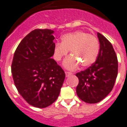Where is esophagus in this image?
<instances>
[{"instance_id":"esophagus-1","label":"esophagus","mask_w":127,"mask_h":127,"mask_svg":"<svg viewBox=\"0 0 127 127\" xmlns=\"http://www.w3.org/2000/svg\"><path fill=\"white\" fill-rule=\"evenodd\" d=\"M65 74H66V77H69V76H70L71 75H73V73H72L71 72H69V71H66L65 72Z\"/></svg>"}]
</instances>
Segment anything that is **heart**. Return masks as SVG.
I'll return each mask as SVG.
<instances>
[{
	"label": "heart",
	"instance_id": "b5f03b06",
	"mask_svg": "<svg viewBox=\"0 0 127 127\" xmlns=\"http://www.w3.org/2000/svg\"><path fill=\"white\" fill-rule=\"evenodd\" d=\"M99 49V41L95 36L83 31H76L63 35L61 43L54 46L53 57L56 61H61L70 51L72 56L65 59L63 65L68 69H75L79 63L83 67L93 64L97 58Z\"/></svg>",
	"mask_w": 127,
	"mask_h": 127
}]
</instances>
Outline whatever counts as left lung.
I'll list each match as a JSON object with an SVG mask.
<instances>
[{
    "label": "left lung",
    "instance_id": "8db88e82",
    "mask_svg": "<svg viewBox=\"0 0 127 127\" xmlns=\"http://www.w3.org/2000/svg\"><path fill=\"white\" fill-rule=\"evenodd\" d=\"M97 36L100 49L96 61L76 74L79 80L76 89L77 95L89 104L97 103L109 94L118 75V59L113 45L99 33Z\"/></svg>",
    "mask_w": 127,
    "mask_h": 127
}]
</instances>
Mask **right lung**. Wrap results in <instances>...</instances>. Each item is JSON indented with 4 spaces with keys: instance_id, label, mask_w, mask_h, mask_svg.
<instances>
[{
    "instance_id": "add662e5",
    "label": "right lung",
    "mask_w": 127,
    "mask_h": 127,
    "mask_svg": "<svg viewBox=\"0 0 127 127\" xmlns=\"http://www.w3.org/2000/svg\"><path fill=\"white\" fill-rule=\"evenodd\" d=\"M54 31L36 29L19 43L14 54L11 72L14 85L29 104L44 108L59 96L65 73L51 57Z\"/></svg>"
}]
</instances>
